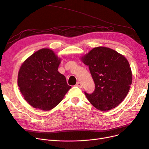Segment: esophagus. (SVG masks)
Masks as SVG:
<instances>
[{"label":"esophagus","instance_id":"esophagus-1","mask_svg":"<svg viewBox=\"0 0 149 149\" xmlns=\"http://www.w3.org/2000/svg\"><path fill=\"white\" fill-rule=\"evenodd\" d=\"M76 86H78V88H81L82 87H83V86H82V84L80 82H78L77 83H76Z\"/></svg>","mask_w":149,"mask_h":149}]
</instances>
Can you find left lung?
<instances>
[{
  "label": "left lung",
  "mask_w": 149,
  "mask_h": 149,
  "mask_svg": "<svg viewBox=\"0 0 149 149\" xmlns=\"http://www.w3.org/2000/svg\"><path fill=\"white\" fill-rule=\"evenodd\" d=\"M88 66L95 84L91 94L84 91L88 101L96 109L107 111L118 106L127 96L132 78L126 58L106 47H96L82 58Z\"/></svg>",
  "instance_id": "8db88e82"
}]
</instances>
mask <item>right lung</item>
<instances>
[{
    "mask_svg": "<svg viewBox=\"0 0 149 149\" xmlns=\"http://www.w3.org/2000/svg\"><path fill=\"white\" fill-rule=\"evenodd\" d=\"M60 59L48 48L36 52L22 65L18 86L25 100L36 109H52L71 88L58 71Z\"/></svg>",
    "mask_w": 149,
    "mask_h": 149,
    "instance_id": "right-lung-1",
    "label": "right lung"
}]
</instances>
